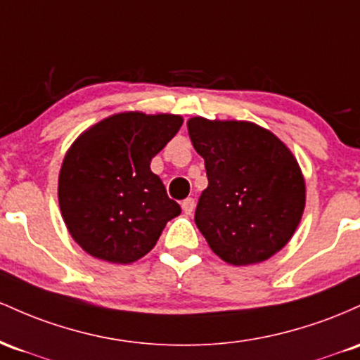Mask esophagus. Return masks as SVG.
Wrapping results in <instances>:
<instances>
[{
    "label": "esophagus",
    "mask_w": 360,
    "mask_h": 360,
    "mask_svg": "<svg viewBox=\"0 0 360 360\" xmlns=\"http://www.w3.org/2000/svg\"><path fill=\"white\" fill-rule=\"evenodd\" d=\"M193 207H195V200L191 199V197L181 202V211H184L185 216H191L192 211H193Z\"/></svg>",
    "instance_id": "obj_1"
}]
</instances>
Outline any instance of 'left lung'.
<instances>
[{
	"mask_svg": "<svg viewBox=\"0 0 360 360\" xmlns=\"http://www.w3.org/2000/svg\"><path fill=\"white\" fill-rule=\"evenodd\" d=\"M187 127L207 172L195 224L212 252L238 267L276 255L304 211L297 160L277 136L253 122L192 117Z\"/></svg>",
	"mask_w": 360,
	"mask_h": 360,
	"instance_id": "1",
	"label": "left lung"
}]
</instances>
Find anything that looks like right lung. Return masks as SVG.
<instances>
[{
  "instance_id": "obj_1",
  "label": "right lung",
  "mask_w": 360,
  "mask_h": 360,
  "mask_svg": "<svg viewBox=\"0 0 360 360\" xmlns=\"http://www.w3.org/2000/svg\"><path fill=\"white\" fill-rule=\"evenodd\" d=\"M181 124L180 115L122 112L71 144L58 197L68 231L84 252L132 264L151 252L168 221L181 212L149 167Z\"/></svg>"
}]
</instances>
